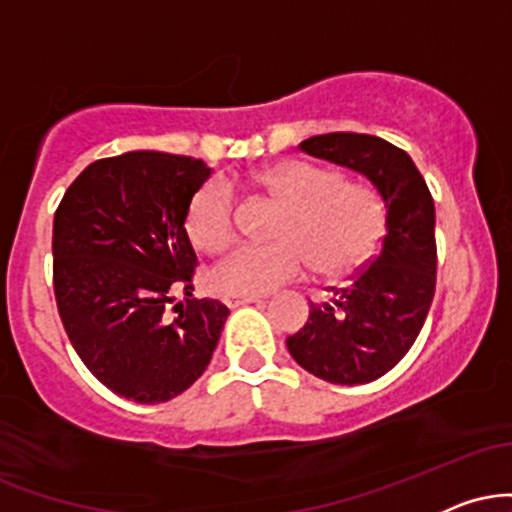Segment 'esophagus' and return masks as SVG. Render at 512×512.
<instances>
[{
	"label": "esophagus",
	"instance_id": "obj_1",
	"mask_svg": "<svg viewBox=\"0 0 512 512\" xmlns=\"http://www.w3.org/2000/svg\"><path fill=\"white\" fill-rule=\"evenodd\" d=\"M223 303L228 305V308H240V305H248V303H264L262 296H226L223 298Z\"/></svg>",
	"mask_w": 512,
	"mask_h": 512
}]
</instances>
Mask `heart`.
Wrapping results in <instances>:
<instances>
[{
	"mask_svg": "<svg viewBox=\"0 0 512 512\" xmlns=\"http://www.w3.org/2000/svg\"><path fill=\"white\" fill-rule=\"evenodd\" d=\"M281 209L272 243H245L211 269L209 281L226 296H262L296 281L310 267L334 281L368 262L383 236L385 204L373 185L339 178L308 161H276L252 175ZM185 231L202 252H219L236 238V195L223 180H209L192 195Z\"/></svg>",
	"mask_w": 512,
	"mask_h": 512,
	"instance_id": "heart-1",
	"label": "heart"
}]
</instances>
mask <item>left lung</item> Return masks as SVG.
Returning a JSON list of instances; mask_svg holds the SVG:
<instances>
[{
	"mask_svg": "<svg viewBox=\"0 0 512 512\" xmlns=\"http://www.w3.org/2000/svg\"><path fill=\"white\" fill-rule=\"evenodd\" d=\"M305 154L339 163L378 187L387 216L380 252L332 286L327 303H310L308 322L286 339L289 354L315 378L366 385L402 361L424 327L436 293V207L407 151L356 132L317 134Z\"/></svg>",
	"mask_w": 512,
	"mask_h": 512,
	"instance_id": "8db88e82",
	"label": "left lung"
}]
</instances>
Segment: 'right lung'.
<instances>
[{
  "instance_id": "obj_1",
  "label": "right lung",
  "mask_w": 512,
  "mask_h": 512,
  "mask_svg": "<svg viewBox=\"0 0 512 512\" xmlns=\"http://www.w3.org/2000/svg\"><path fill=\"white\" fill-rule=\"evenodd\" d=\"M199 158L129 151L91 163L52 223V286L64 332L115 395H182L219 344L228 308L195 298L187 204L209 180ZM183 293V301L174 296Z\"/></svg>"
}]
</instances>
